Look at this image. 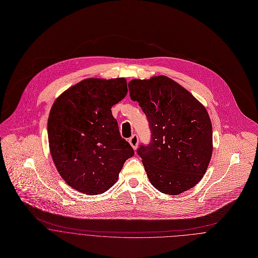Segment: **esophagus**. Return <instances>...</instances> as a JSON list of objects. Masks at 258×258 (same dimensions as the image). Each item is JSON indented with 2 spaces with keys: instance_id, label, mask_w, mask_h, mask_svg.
I'll return each mask as SVG.
<instances>
[{
  "instance_id": "34e87169",
  "label": "esophagus",
  "mask_w": 258,
  "mask_h": 258,
  "mask_svg": "<svg viewBox=\"0 0 258 258\" xmlns=\"http://www.w3.org/2000/svg\"><path fill=\"white\" fill-rule=\"evenodd\" d=\"M128 143L133 146L134 149H137V147H138V145H139V137H138L137 135L132 136V137L130 138V140H128Z\"/></svg>"
}]
</instances>
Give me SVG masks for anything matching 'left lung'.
<instances>
[{"mask_svg":"<svg viewBox=\"0 0 258 258\" xmlns=\"http://www.w3.org/2000/svg\"><path fill=\"white\" fill-rule=\"evenodd\" d=\"M130 96L148 120L150 142L137 152L151 185L178 195L203 177L213 152V130L205 107L166 76L128 83Z\"/></svg>","mask_w":258,"mask_h":258,"instance_id":"1","label":"left lung"}]
</instances>
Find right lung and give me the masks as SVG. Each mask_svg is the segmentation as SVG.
Instances as JSON below:
<instances>
[{"mask_svg":"<svg viewBox=\"0 0 258 258\" xmlns=\"http://www.w3.org/2000/svg\"><path fill=\"white\" fill-rule=\"evenodd\" d=\"M126 93L124 78H89L54 102L47 121L50 153L61 177L75 190L88 195L106 192L135 155L111 111Z\"/></svg>","mask_w":258,"mask_h":258,"instance_id":"right-lung-1","label":"right lung"}]
</instances>
